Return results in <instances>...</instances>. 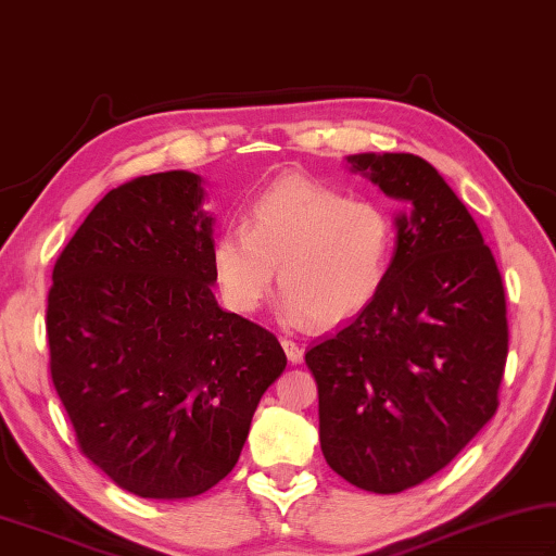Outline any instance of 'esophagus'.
Instances as JSON below:
<instances>
[{
	"label": "esophagus",
	"instance_id": "obj_1",
	"mask_svg": "<svg viewBox=\"0 0 556 556\" xmlns=\"http://www.w3.org/2000/svg\"><path fill=\"white\" fill-rule=\"evenodd\" d=\"M280 344H283V349H286V356H288V362H290V364H300V362H303L305 352H303V349H300V346L293 342V339L283 337V339H280Z\"/></svg>",
	"mask_w": 556,
	"mask_h": 556
}]
</instances>
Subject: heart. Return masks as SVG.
<instances>
[{"label":"heart","mask_w":556,"mask_h":556,"mask_svg":"<svg viewBox=\"0 0 556 556\" xmlns=\"http://www.w3.org/2000/svg\"><path fill=\"white\" fill-rule=\"evenodd\" d=\"M395 256L391 212L371 198L305 173H286L247 204L243 227L229 224L212 241L219 293L233 313H256L273 280L290 319L339 325L386 288Z\"/></svg>","instance_id":"heart-1"}]
</instances>
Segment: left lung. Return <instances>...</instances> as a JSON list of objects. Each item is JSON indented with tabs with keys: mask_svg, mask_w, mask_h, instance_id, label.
<instances>
[{
	"mask_svg": "<svg viewBox=\"0 0 556 556\" xmlns=\"http://www.w3.org/2000/svg\"><path fill=\"white\" fill-rule=\"evenodd\" d=\"M346 163L407 210L381 295L305 364L332 471L356 489L401 493L444 469L498 410L505 290L469 210L430 163L413 153Z\"/></svg>",
	"mask_w": 556,
	"mask_h": 556,
	"instance_id": "left-lung-1",
	"label": "left lung"
}]
</instances>
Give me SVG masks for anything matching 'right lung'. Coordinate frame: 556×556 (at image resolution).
<instances>
[{"label":"right lung","mask_w":556,"mask_h":556,"mask_svg":"<svg viewBox=\"0 0 556 556\" xmlns=\"http://www.w3.org/2000/svg\"><path fill=\"white\" fill-rule=\"evenodd\" d=\"M202 202L188 170L110 190L55 261L48 293L51 378L77 444L141 498L219 483L288 364L268 329L214 300Z\"/></svg>","instance_id":"right-lung-1"}]
</instances>
